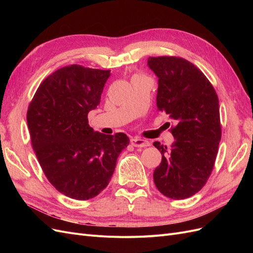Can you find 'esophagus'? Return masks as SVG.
I'll return each mask as SVG.
<instances>
[{
	"label": "esophagus",
	"instance_id": "34e87169",
	"mask_svg": "<svg viewBox=\"0 0 253 253\" xmlns=\"http://www.w3.org/2000/svg\"><path fill=\"white\" fill-rule=\"evenodd\" d=\"M131 143H132V145H134V147H136V148H145V147H149V145H150V142L148 140L138 138V137H134V138H132Z\"/></svg>",
	"mask_w": 253,
	"mask_h": 253
}]
</instances>
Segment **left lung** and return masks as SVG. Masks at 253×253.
Returning a JSON list of instances; mask_svg holds the SVG:
<instances>
[{
	"instance_id": "left-lung-1",
	"label": "left lung",
	"mask_w": 253,
	"mask_h": 253,
	"mask_svg": "<svg viewBox=\"0 0 253 253\" xmlns=\"http://www.w3.org/2000/svg\"><path fill=\"white\" fill-rule=\"evenodd\" d=\"M158 78L156 104L174 122L171 148L155 141L162 163L153 178L160 193L185 200L200 191L212 172L221 128L218 98L201 70L179 57H150Z\"/></svg>"
}]
</instances>
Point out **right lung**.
Segmentation results:
<instances>
[{"label":"right lung","mask_w":253,"mask_h":253,"mask_svg":"<svg viewBox=\"0 0 253 253\" xmlns=\"http://www.w3.org/2000/svg\"><path fill=\"white\" fill-rule=\"evenodd\" d=\"M111 71L72 64L38 87L27 111L33 148L42 170L60 193L86 201L106 188L129 139L104 135L88 125Z\"/></svg>","instance_id":"right-lung-1"}]
</instances>
